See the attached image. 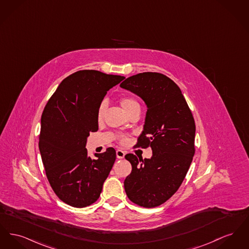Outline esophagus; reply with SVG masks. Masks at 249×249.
<instances>
[{"instance_id":"esophagus-1","label":"esophagus","mask_w":249,"mask_h":249,"mask_svg":"<svg viewBox=\"0 0 249 249\" xmlns=\"http://www.w3.org/2000/svg\"><path fill=\"white\" fill-rule=\"evenodd\" d=\"M125 156V152L120 150V149H117V159H123Z\"/></svg>"}]
</instances>
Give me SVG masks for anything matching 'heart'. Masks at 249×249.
I'll use <instances>...</instances> for the list:
<instances>
[{
	"mask_svg": "<svg viewBox=\"0 0 249 249\" xmlns=\"http://www.w3.org/2000/svg\"><path fill=\"white\" fill-rule=\"evenodd\" d=\"M118 102L120 103L121 107L125 110V112L131 116L133 113L135 112H139L140 109V105L138 102L132 98L131 96H122L119 98ZM106 108H107V103L106 102H102L100 103L98 109H97V121L98 123H102L104 119V116H105V112H106ZM117 140L121 145H126L129 142V137L128 135L125 134H121L117 136Z\"/></svg>",
	"mask_w": 249,
	"mask_h": 249,
	"instance_id": "heart-1",
	"label": "heart"
}]
</instances>
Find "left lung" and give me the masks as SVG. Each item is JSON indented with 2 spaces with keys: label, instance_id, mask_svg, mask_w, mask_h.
<instances>
[{
  "label": "left lung",
  "instance_id": "8db88e82",
  "mask_svg": "<svg viewBox=\"0 0 249 249\" xmlns=\"http://www.w3.org/2000/svg\"><path fill=\"white\" fill-rule=\"evenodd\" d=\"M120 87L146 103V122L136 146L152 150L150 159L125 155L132 172L124 180V188L133 203L154 208L175 194L188 172L196 151L195 119L179 88L163 74H136Z\"/></svg>",
  "mask_w": 249,
  "mask_h": 249
}]
</instances>
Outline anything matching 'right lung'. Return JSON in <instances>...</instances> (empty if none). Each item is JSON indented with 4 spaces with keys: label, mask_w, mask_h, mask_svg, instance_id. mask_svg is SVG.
I'll list each match as a JSON object with an SVG mask.
<instances>
[{
    "label": "right lung",
    "mask_w": 249,
    "mask_h": 249,
    "mask_svg": "<svg viewBox=\"0 0 249 249\" xmlns=\"http://www.w3.org/2000/svg\"><path fill=\"white\" fill-rule=\"evenodd\" d=\"M125 77L79 71L65 78L45 106L38 146L45 173L63 202L85 208L98 200L116 161V150L88 157L87 138L99 129L97 109Z\"/></svg>",
    "instance_id": "add662e5"
}]
</instances>
